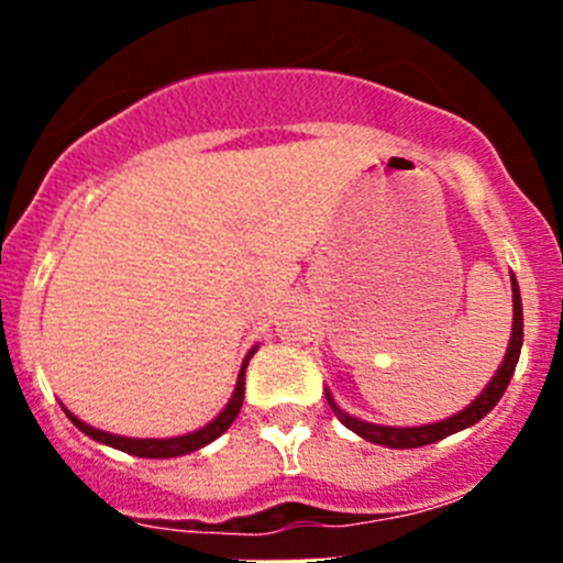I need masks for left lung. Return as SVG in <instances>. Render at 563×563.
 Listing matches in <instances>:
<instances>
[{
  "label": "left lung",
  "instance_id": "8db88e82",
  "mask_svg": "<svg viewBox=\"0 0 563 563\" xmlns=\"http://www.w3.org/2000/svg\"><path fill=\"white\" fill-rule=\"evenodd\" d=\"M512 310H515L512 338H509V349L507 354H504L501 367L496 371L493 382L482 389V395L476 397L468 408H463V411L455 413V417L444 419V422L422 424V428H387V424H371L351 417V413H345L327 391L329 408H332L334 417H338L345 428L354 430L356 435H362V439L371 441V444L389 446V450H413V446H428V444H435V441L446 439V435L457 433V430L471 428V424L479 422L482 417H487V413L493 411V406L501 400V395L509 387V378H512L515 373V365H518L520 360V345H523V302H520V288H518V280H515V275H512Z\"/></svg>",
  "mask_w": 563,
  "mask_h": 563
}]
</instances>
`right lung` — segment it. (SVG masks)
I'll return each mask as SVG.
<instances>
[{
	"mask_svg": "<svg viewBox=\"0 0 563 563\" xmlns=\"http://www.w3.org/2000/svg\"><path fill=\"white\" fill-rule=\"evenodd\" d=\"M253 354H255V349L250 351V354L245 356V362H242L240 378H236V389H234V395H231L229 406H225L223 411H220L218 417L212 419V422L203 424L201 430H196V433L176 435V439H124V435L106 433V430H98V428H92V424L81 422V419L73 417L67 408H65V413L70 417V422L76 424L78 430H81V433L89 435V439L100 441V444H106V446H113V450L128 452V455H135V457H179V455H187V452H196V450H201V446L212 444L218 435H223L225 430L231 428V422H234L236 413H240L242 400H245V371H247L250 356H253Z\"/></svg>",
	"mask_w": 563,
	"mask_h": 563,
	"instance_id": "1",
	"label": "right lung"
}]
</instances>
